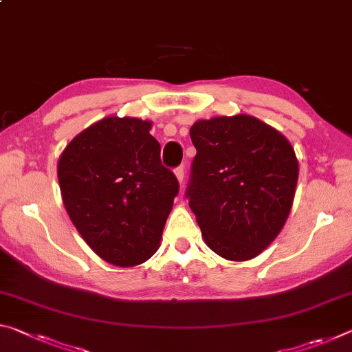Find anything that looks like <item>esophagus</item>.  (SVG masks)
Here are the masks:
<instances>
[{
  "instance_id": "obj_1",
  "label": "esophagus",
  "mask_w": 352,
  "mask_h": 352,
  "mask_svg": "<svg viewBox=\"0 0 352 352\" xmlns=\"http://www.w3.org/2000/svg\"><path fill=\"white\" fill-rule=\"evenodd\" d=\"M174 172H175V177H177L178 183H183V180H185V169H183V166L175 167Z\"/></svg>"
}]
</instances>
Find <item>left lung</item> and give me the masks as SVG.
<instances>
[{
    "label": "left lung",
    "instance_id": "8db88e82",
    "mask_svg": "<svg viewBox=\"0 0 352 352\" xmlns=\"http://www.w3.org/2000/svg\"><path fill=\"white\" fill-rule=\"evenodd\" d=\"M189 135L197 153L186 197L206 246L226 260L254 258L292 210L299 174L292 144L248 114L197 120Z\"/></svg>",
    "mask_w": 352,
    "mask_h": 352
}]
</instances>
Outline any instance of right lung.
<instances>
[{
	"label": "right lung",
	"instance_id": "right-lung-1",
	"mask_svg": "<svg viewBox=\"0 0 352 352\" xmlns=\"http://www.w3.org/2000/svg\"><path fill=\"white\" fill-rule=\"evenodd\" d=\"M150 128L136 117H104L72 139L58 163L76 230L100 258L120 267L155 254L178 194Z\"/></svg>",
	"mask_w": 352,
	"mask_h": 352
}]
</instances>
